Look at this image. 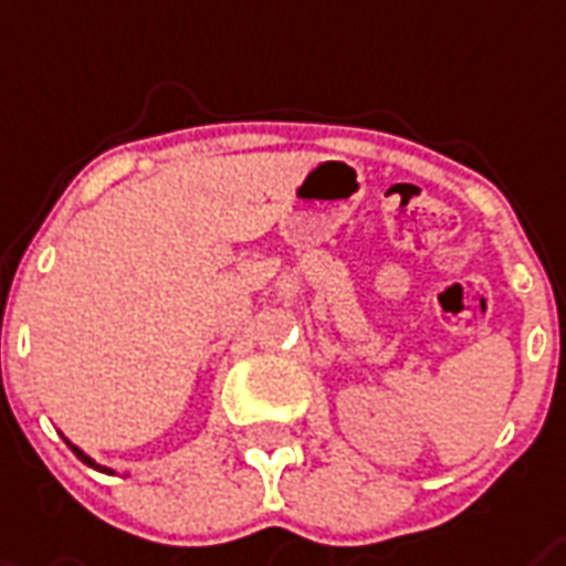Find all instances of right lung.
I'll return each instance as SVG.
<instances>
[{"instance_id":"add662e5","label":"right lung","mask_w":566,"mask_h":566,"mask_svg":"<svg viewBox=\"0 0 566 566\" xmlns=\"http://www.w3.org/2000/svg\"><path fill=\"white\" fill-rule=\"evenodd\" d=\"M70 449H73V452H75V455H78V458H82V461H84V464H87V467H93V470H105V467H99V464H96V461H93V458H87V455H84V452H82V449H78V447H73V443H70ZM105 473H108V470H105Z\"/></svg>"}]
</instances>
